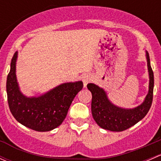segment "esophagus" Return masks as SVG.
Masks as SVG:
<instances>
[{"label": "esophagus", "mask_w": 161, "mask_h": 161, "mask_svg": "<svg viewBox=\"0 0 161 161\" xmlns=\"http://www.w3.org/2000/svg\"><path fill=\"white\" fill-rule=\"evenodd\" d=\"M91 81V77L88 75H85L82 77V82H83V86L84 87H86L87 84L89 83Z\"/></svg>", "instance_id": "obj_1"}]
</instances>
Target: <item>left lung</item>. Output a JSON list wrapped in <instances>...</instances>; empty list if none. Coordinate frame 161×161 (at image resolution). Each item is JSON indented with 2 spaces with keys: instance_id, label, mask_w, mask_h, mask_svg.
Returning a JSON list of instances; mask_svg holds the SVG:
<instances>
[{
  "instance_id": "left-lung-1",
  "label": "left lung",
  "mask_w": 161,
  "mask_h": 161,
  "mask_svg": "<svg viewBox=\"0 0 161 161\" xmlns=\"http://www.w3.org/2000/svg\"><path fill=\"white\" fill-rule=\"evenodd\" d=\"M149 72V91L145 100L134 108H123L114 104L108 99L106 91L93 83L87 88L92 93L91 111L92 118L100 128L112 131H122L129 129L142 119L150 110L153 101L154 78L150 66V56L146 51Z\"/></svg>"
}]
</instances>
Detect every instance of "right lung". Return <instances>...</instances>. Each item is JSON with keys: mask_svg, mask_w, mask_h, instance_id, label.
Listing matches in <instances>:
<instances>
[{"mask_svg": "<svg viewBox=\"0 0 161 161\" xmlns=\"http://www.w3.org/2000/svg\"><path fill=\"white\" fill-rule=\"evenodd\" d=\"M17 58L15 52L6 83L11 114L20 124L32 130L48 131L56 129L66 118L71 102L83 83L82 81L65 82L39 97H26L20 91L16 77Z\"/></svg>", "mask_w": 161, "mask_h": 161, "instance_id": "right-lung-1", "label": "right lung"}]
</instances>
